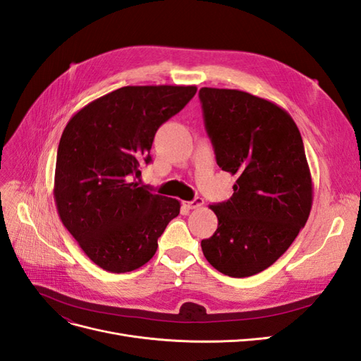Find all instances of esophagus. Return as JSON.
<instances>
[{"instance_id":"34e87169","label":"esophagus","mask_w":361,"mask_h":361,"mask_svg":"<svg viewBox=\"0 0 361 361\" xmlns=\"http://www.w3.org/2000/svg\"><path fill=\"white\" fill-rule=\"evenodd\" d=\"M203 199L202 197H195L194 200H190V202H183V206L188 207V209H197V207L203 206Z\"/></svg>"}]
</instances>
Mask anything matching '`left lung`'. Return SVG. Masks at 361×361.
<instances>
[{
    "mask_svg": "<svg viewBox=\"0 0 361 361\" xmlns=\"http://www.w3.org/2000/svg\"><path fill=\"white\" fill-rule=\"evenodd\" d=\"M204 126L216 164L236 178L233 195L211 204L215 233L206 260L228 277L267 269L307 223L313 185L300 130L286 110L255 94L203 87Z\"/></svg>",
    "mask_w": 361,
    "mask_h": 361,
    "instance_id": "left-lung-1",
    "label": "left lung"
}]
</instances>
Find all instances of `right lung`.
Returning a JSON list of instances; mask_svg holds the SVG:
<instances>
[{
  "instance_id": "right-lung-1",
  "label": "right lung",
  "mask_w": 361,
  "mask_h": 361,
  "mask_svg": "<svg viewBox=\"0 0 361 361\" xmlns=\"http://www.w3.org/2000/svg\"><path fill=\"white\" fill-rule=\"evenodd\" d=\"M195 85H128L73 114L57 150L54 199L84 253L110 272L154 257L158 238L179 215L176 199L140 187L158 128L178 114Z\"/></svg>"
}]
</instances>
